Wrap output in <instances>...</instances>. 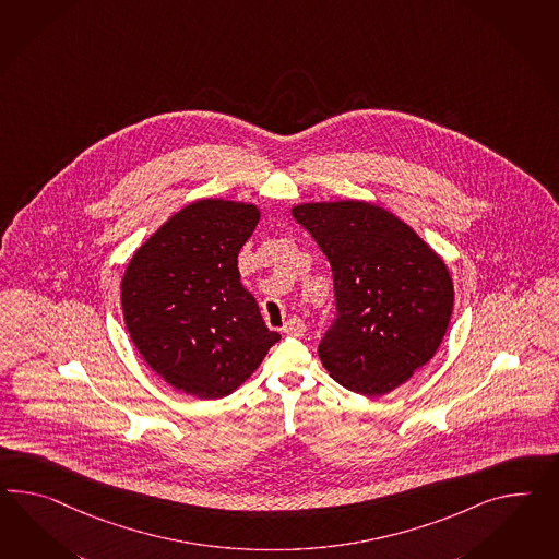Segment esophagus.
<instances>
[{
	"mask_svg": "<svg viewBox=\"0 0 559 559\" xmlns=\"http://www.w3.org/2000/svg\"><path fill=\"white\" fill-rule=\"evenodd\" d=\"M284 332H286L287 336H296V338L304 336V332H306V324H304V320H301L300 316L289 318L286 324H284Z\"/></svg>",
	"mask_w": 559,
	"mask_h": 559,
	"instance_id": "esophagus-1",
	"label": "esophagus"
}]
</instances>
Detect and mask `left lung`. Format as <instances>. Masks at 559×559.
Masks as SVG:
<instances>
[{
    "instance_id": "8db88e82",
    "label": "left lung",
    "mask_w": 559,
    "mask_h": 559,
    "mask_svg": "<svg viewBox=\"0 0 559 559\" xmlns=\"http://www.w3.org/2000/svg\"><path fill=\"white\" fill-rule=\"evenodd\" d=\"M334 277L336 320L318 346L330 377L379 397L412 379L444 341L454 284L442 255L403 218L374 202L292 206Z\"/></svg>"
}]
</instances>
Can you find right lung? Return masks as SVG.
<instances>
[{"mask_svg": "<svg viewBox=\"0 0 559 559\" xmlns=\"http://www.w3.org/2000/svg\"><path fill=\"white\" fill-rule=\"evenodd\" d=\"M259 216L253 202H188L129 259L121 310L131 343L180 393L230 395L282 338L265 326L237 267Z\"/></svg>", "mask_w": 559, "mask_h": 559, "instance_id": "right-lung-1", "label": "right lung"}]
</instances>
